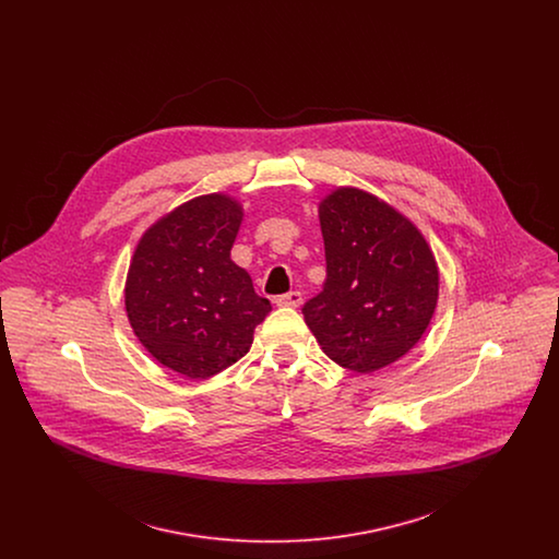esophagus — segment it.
<instances>
[{
    "instance_id": "34e87169",
    "label": "esophagus",
    "mask_w": 559,
    "mask_h": 559,
    "mask_svg": "<svg viewBox=\"0 0 559 559\" xmlns=\"http://www.w3.org/2000/svg\"><path fill=\"white\" fill-rule=\"evenodd\" d=\"M276 304L283 306V308H297V306H301V293L289 292L285 293V295H278Z\"/></svg>"
}]
</instances>
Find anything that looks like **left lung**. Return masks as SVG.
I'll return each instance as SVG.
<instances>
[{
	"label": "left lung",
	"instance_id": "obj_1",
	"mask_svg": "<svg viewBox=\"0 0 559 559\" xmlns=\"http://www.w3.org/2000/svg\"><path fill=\"white\" fill-rule=\"evenodd\" d=\"M326 281L301 308L324 354L349 371L392 365L438 301V266L419 230L383 201L340 188L320 203Z\"/></svg>",
	"mask_w": 559,
	"mask_h": 559
}]
</instances>
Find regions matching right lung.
Listing matches in <instances>:
<instances>
[{
	"label": "right lung",
	"mask_w": 559,
	"mask_h": 559,
	"mask_svg": "<svg viewBox=\"0 0 559 559\" xmlns=\"http://www.w3.org/2000/svg\"><path fill=\"white\" fill-rule=\"evenodd\" d=\"M239 205L197 197L138 242L126 281L133 333L160 365L205 379L242 358L272 310L251 276L230 260Z\"/></svg>",
	"instance_id": "obj_1"
}]
</instances>
